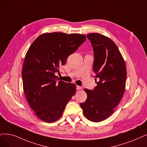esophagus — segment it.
<instances>
[{
  "label": "esophagus",
  "mask_w": 147,
  "mask_h": 147,
  "mask_svg": "<svg viewBox=\"0 0 147 147\" xmlns=\"http://www.w3.org/2000/svg\"><path fill=\"white\" fill-rule=\"evenodd\" d=\"M81 89H82V87H81V86H78V85L76 86V90H81Z\"/></svg>",
  "instance_id": "obj_1"
}]
</instances>
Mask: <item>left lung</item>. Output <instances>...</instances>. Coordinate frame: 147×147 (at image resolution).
I'll use <instances>...</instances> for the list:
<instances>
[{
	"mask_svg": "<svg viewBox=\"0 0 147 147\" xmlns=\"http://www.w3.org/2000/svg\"><path fill=\"white\" fill-rule=\"evenodd\" d=\"M94 51L93 72L97 86L93 90L84 89L87 99L80 107L88 120L99 122L114 112L125 88L127 68L123 58L115 43L99 33L86 35Z\"/></svg>",
	"mask_w": 147,
	"mask_h": 147,
	"instance_id": "obj_1",
	"label": "left lung"
}]
</instances>
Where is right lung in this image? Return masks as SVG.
<instances>
[{
	"mask_svg": "<svg viewBox=\"0 0 147 147\" xmlns=\"http://www.w3.org/2000/svg\"><path fill=\"white\" fill-rule=\"evenodd\" d=\"M85 40L84 34L47 32L30 47L22 73L23 88L30 107L42 121L50 123L58 120L74 95L76 85L62 80L57 82L55 73Z\"/></svg>",
	"mask_w": 147,
	"mask_h": 147,
	"instance_id": "add662e5",
	"label": "right lung"
}]
</instances>
